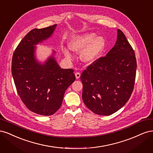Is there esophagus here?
Wrapping results in <instances>:
<instances>
[{
	"label": "esophagus",
	"instance_id": "1",
	"mask_svg": "<svg viewBox=\"0 0 153 153\" xmlns=\"http://www.w3.org/2000/svg\"><path fill=\"white\" fill-rule=\"evenodd\" d=\"M75 77L76 79H78V78L80 77V73L79 72H76L75 73Z\"/></svg>",
	"mask_w": 153,
	"mask_h": 153
}]
</instances>
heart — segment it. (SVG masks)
<instances>
[{
  "mask_svg": "<svg viewBox=\"0 0 153 153\" xmlns=\"http://www.w3.org/2000/svg\"><path fill=\"white\" fill-rule=\"evenodd\" d=\"M106 41L103 36H96L95 33H87L75 36L69 41L68 47L71 50L80 53L82 61L86 63H92L102 54L105 48ZM64 54L70 57L71 53L64 50Z\"/></svg>",
  "mask_w": 153,
  "mask_h": 153,
  "instance_id": "b5f03b06",
  "label": "heart"
}]
</instances>
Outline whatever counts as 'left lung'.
Listing matches in <instances>:
<instances>
[{"instance_id": "left-lung-1", "label": "left lung", "mask_w": 153, "mask_h": 153, "mask_svg": "<svg viewBox=\"0 0 153 153\" xmlns=\"http://www.w3.org/2000/svg\"><path fill=\"white\" fill-rule=\"evenodd\" d=\"M137 70L135 52L123 32L117 30L114 47L106 56L87 68L80 76L82 100L96 114L110 115L130 98Z\"/></svg>"}]
</instances>
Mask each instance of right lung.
<instances>
[{
    "label": "right lung",
    "instance_id": "right-lung-1",
    "mask_svg": "<svg viewBox=\"0 0 153 153\" xmlns=\"http://www.w3.org/2000/svg\"><path fill=\"white\" fill-rule=\"evenodd\" d=\"M57 25L34 29L26 34L13 53L11 72L18 94L27 108L51 115L61 107L68 87L75 80L74 70L62 69L52 56L43 64L35 58V45L52 36Z\"/></svg>",
    "mask_w": 153,
    "mask_h": 153
}]
</instances>
